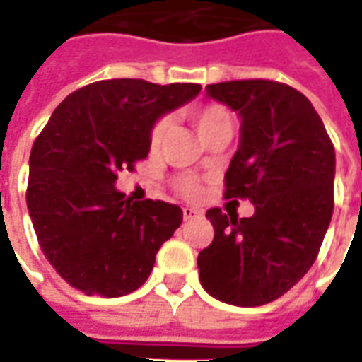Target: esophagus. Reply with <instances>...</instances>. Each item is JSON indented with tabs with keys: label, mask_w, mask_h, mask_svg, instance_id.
<instances>
[{
	"label": "esophagus",
	"mask_w": 362,
	"mask_h": 362,
	"mask_svg": "<svg viewBox=\"0 0 362 362\" xmlns=\"http://www.w3.org/2000/svg\"><path fill=\"white\" fill-rule=\"evenodd\" d=\"M182 216H184L186 221H189V219H198V217H202L204 214H202V209H198V207H184V209H182Z\"/></svg>",
	"instance_id": "34e87169"
}]
</instances>
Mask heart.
I'll use <instances>...</instances> for the list:
<instances>
[{"label":"heart","mask_w":362,"mask_h":362,"mask_svg":"<svg viewBox=\"0 0 362 362\" xmlns=\"http://www.w3.org/2000/svg\"><path fill=\"white\" fill-rule=\"evenodd\" d=\"M189 121L194 123V127L198 131V135L206 141L211 133H216L219 129L231 127V113L227 111V107L219 105V103H206V105H199L194 110L188 111ZM170 131V119L164 115L155 121V125L151 127L148 133V143L151 148H158L163 145L164 139ZM174 188L176 192L184 196V198H196L199 194V180L192 174H180L174 178Z\"/></svg>","instance_id":"heart-1"}]
</instances>
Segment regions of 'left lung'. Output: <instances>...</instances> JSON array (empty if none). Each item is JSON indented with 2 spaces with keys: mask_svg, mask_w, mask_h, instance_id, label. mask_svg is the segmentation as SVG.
Here are the masks:
<instances>
[{
  "mask_svg": "<svg viewBox=\"0 0 362 362\" xmlns=\"http://www.w3.org/2000/svg\"><path fill=\"white\" fill-rule=\"evenodd\" d=\"M241 117L225 198L251 199L252 217L207 209L214 241L198 255L199 282L225 304H269L317 259L333 214L335 148L304 93L272 80L209 84Z\"/></svg>",
  "mask_w": 362,
  "mask_h": 362,
  "instance_id": "8db88e82",
  "label": "left lung"
}]
</instances>
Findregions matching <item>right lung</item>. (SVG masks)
<instances>
[{"mask_svg": "<svg viewBox=\"0 0 362 362\" xmlns=\"http://www.w3.org/2000/svg\"><path fill=\"white\" fill-rule=\"evenodd\" d=\"M199 84L100 80L72 92L52 111L29 158L27 207L40 251L86 296L135 292L158 249L182 223L163 199L133 202L115 189L117 173L148 155L155 121L180 107Z\"/></svg>", "mask_w": 362, "mask_h": 362, "instance_id": "obj_1", "label": "right lung"}]
</instances>
